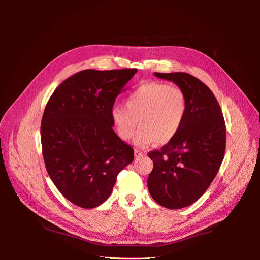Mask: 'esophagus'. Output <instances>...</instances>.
I'll return each instance as SVG.
<instances>
[{
    "label": "esophagus",
    "instance_id": "esophagus-1",
    "mask_svg": "<svg viewBox=\"0 0 260 260\" xmlns=\"http://www.w3.org/2000/svg\"><path fill=\"white\" fill-rule=\"evenodd\" d=\"M143 155H145V153L144 152H142V151H140V149H135V156H136V158H138V157H140V156H143Z\"/></svg>",
    "mask_w": 260,
    "mask_h": 260
}]
</instances>
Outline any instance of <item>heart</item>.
Returning <instances> with one entry per match:
<instances>
[{"instance_id": "1", "label": "heart", "mask_w": 260, "mask_h": 260, "mask_svg": "<svg viewBox=\"0 0 260 260\" xmlns=\"http://www.w3.org/2000/svg\"><path fill=\"white\" fill-rule=\"evenodd\" d=\"M186 112V99L179 86L161 82H148L132 92L124 105H115L111 111L114 127L122 140L135 137V143L146 146L153 142L168 143L174 139Z\"/></svg>"}]
</instances>
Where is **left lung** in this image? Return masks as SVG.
<instances>
[{
  "label": "left lung",
  "instance_id": "obj_1",
  "mask_svg": "<svg viewBox=\"0 0 260 260\" xmlns=\"http://www.w3.org/2000/svg\"><path fill=\"white\" fill-rule=\"evenodd\" d=\"M176 83L185 94L186 112L177 136L160 149L148 153L153 170L149 194L160 206L179 209L206 192L221 166L225 149V123L214 93L186 73L154 74Z\"/></svg>",
  "mask_w": 260,
  "mask_h": 260
}]
</instances>
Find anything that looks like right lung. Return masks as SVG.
<instances>
[{
    "label": "right lung",
    "instance_id": "1",
    "mask_svg": "<svg viewBox=\"0 0 260 260\" xmlns=\"http://www.w3.org/2000/svg\"><path fill=\"white\" fill-rule=\"evenodd\" d=\"M138 69H85L61 82L45 106L41 144L46 170L75 205L94 208L112 194L133 148L113 130L116 98Z\"/></svg>",
    "mask_w": 260,
    "mask_h": 260
}]
</instances>
